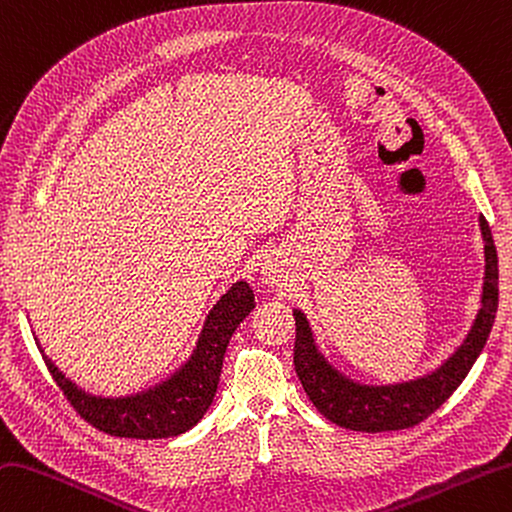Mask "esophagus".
<instances>
[{"mask_svg":"<svg viewBox=\"0 0 512 512\" xmlns=\"http://www.w3.org/2000/svg\"><path fill=\"white\" fill-rule=\"evenodd\" d=\"M262 279H264V284L275 288V286L282 284V270L277 268L275 262H266V264L262 266Z\"/></svg>","mask_w":512,"mask_h":512,"instance_id":"obj_1","label":"esophagus"}]
</instances>
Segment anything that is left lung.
I'll use <instances>...</instances> for the list:
<instances>
[{
    "label": "left lung",
    "instance_id": "1",
    "mask_svg": "<svg viewBox=\"0 0 512 512\" xmlns=\"http://www.w3.org/2000/svg\"><path fill=\"white\" fill-rule=\"evenodd\" d=\"M484 239V284L479 310L468 335L442 364L426 375L395 384H364L342 373L322 353L315 330L304 310L295 308V370L306 395L330 422L362 433H384L417 426L442 406L464 382L468 370L482 353L499 302V270L493 233L484 217H479Z\"/></svg>",
    "mask_w": 512,
    "mask_h": 512
}]
</instances>
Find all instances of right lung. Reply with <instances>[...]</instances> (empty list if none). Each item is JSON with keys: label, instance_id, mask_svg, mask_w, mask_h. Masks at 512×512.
<instances>
[{"label": "right lung", "instance_id": "right-lung-1", "mask_svg": "<svg viewBox=\"0 0 512 512\" xmlns=\"http://www.w3.org/2000/svg\"><path fill=\"white\" fill-rule=\"evenodd\" d=\"M253 308V288L244 279H237L208 310L186 362L162 382L119 397L88 393L53 364L42 344L37 342V346L57 386L88 424L113 437L166 439L186 433L206 415L217 393L230 337Z\"/></svg>", "mask_w": 512, "mask_h": 512}]
</instances>
